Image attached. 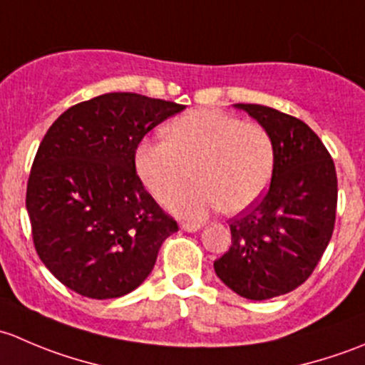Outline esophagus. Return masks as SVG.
I'll return each instance as SVG.
<instances>
[{
  "label": "esophagus",
  "mask_w": 365,
  "mask_h": 365,
  "mask_svg": "<svg viewBox=\"0 0 365 365\" xmlns=\"http://www.w3.org/2000/svg\"><path fill=\"white\" fill-rule=\"evenodd\" d=\"M182 230L187 231V233H194V231H200V230H201V224H196V222H182Z\"/></svg>",
  "instance_id": "34e87169"
}]
</instances>
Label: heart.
<instances>
[{
	"instance_id": "heart-1",
	"label": "heart",
	"mask_w": 365,
	"mask_h": 365,
	"mask_svg": "<svg viewBox=\"0 0 365 365\" xmlns=\"http://www.w3.org/2000/svg\"><path fill=\"white\" fill-rule=\"evenodd\" d=\"M168 141H143L135 169L146 189L168 203L193 179L200 183L171 203L183 217H203L220 208L238 213L264 194L275 164L270 132L256 121L212 109L175 118L165 127Z\"/></svg>"
}]
</instances>
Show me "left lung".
Returning a JSON list of instances; mask_svg holds the SVG:
<instances>
[{"label":"left lung","mask_w":365,"mask_h":365,"mask_svg":"<svg viewBox=\"0 0 365 365\" xmlns=\"http://www.w3.org/2000/svg\"><path fill=\"white\" fill-rule=\"evenodd\" d=\"M235 108L270 132L275 164L264 196L230 220L231 247L213 268L237 295L268 300L304 284L322 259L336 224V165L298 118L259 104Z\"/></svg>","instance_id":"1"}]
</instances>
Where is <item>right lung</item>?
<instances>
[{
	"label": "right lung",
	"instance_id": "add662e5",
	"mask_svg": "<svg viewBox=\"0 0 365 365\" xmlns=\"http://www.w3.org/2000/svg\"><path fill=\"white\" fill-rule=\"evenodd\" d=\"M183 109L145 95L106 93L68 108L43 135L26 208L36 254L68 289L118 298L153 270L178 224L146 192L135 150Z\"/></svg>",
	"mask_w": 365,
	"mask_h": 365
}]
</instances>
